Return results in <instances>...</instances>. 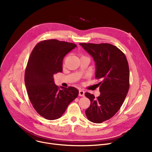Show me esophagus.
<instances>
[{
	"label": "esophagus",
	"instance_id": "34e87169",
	"mask_svg": "<svg viewBox=\"0 0 152 152\" xmlns=\"http://www.w3.org/2000/svg\"><path fill=\"white\" fill-rule=\"evenodd\" d=\"M84 93L85 92L83 91V90H79V96L81 97H84Z\"/></svg>",
	"mask_w": 152,
	"mask_h": 152
}]
</instances>
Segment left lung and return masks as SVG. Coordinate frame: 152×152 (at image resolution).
Segmentation results:
<instances>
[{
    "label": "left lung",
    "instance_id": "obj_1",
    "mask_svg": "<svg viewBox=\"0 0 152 152\" xmlns=\"http://www.w3.org/2000/svg\"><path fill=\"white\" fill-rule=\"evenodd\" d=\"M92 56L96 65L95 78L100 79V95L95 97L86 92L91 100L86 110L89 121L101 123L112 118L122 106L129 88V68L124 53L116 46L107 43H81Z\"/></svg>",
    "mask_w": 152,
    "mask_h": 152
}]
</instances>
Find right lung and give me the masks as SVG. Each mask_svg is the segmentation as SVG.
Segmentation results:
<instances>
[{
  "instance_id": "add662e5",
  "label": "right lung",
  "mask_w": 152,
  "mask_h": 152,
  "mask_svg": "<svg viewBox=\"0 0 152 152\" xmlns=\"http://www.w3.org/2000/svg\"><path fill=\"white\" fill-rule=\"evenodd\" d=\"M76 46L57 39L44 40L30 55L25 74L28 95L37 113L49 120L60 118L78 95L75 87L60 89L53 81V75L62 72L63 58Z\"/></svg>"
}]
</instances>
